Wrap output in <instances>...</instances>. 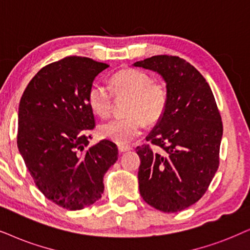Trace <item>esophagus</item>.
I'll use <instances>...</instances> for the list:
<instances>
[{
    "mask_svg": "<svg viewBox=\"0 0 250 250\" xmlns=\"http://www.w3.org/2000/svg\"><path fill=\"white\" fill-rule=\"evenodd\" d=\"M119 152L120 153H123V152H127V151L131 150L130 146H125V145H119Z\"/></svg>",
    "mask_w": 250,
    "mask_h": 250,
    "instance_id": "obj_1",
    "label": "esophagus"
}]
</instances>
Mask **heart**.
<instances>
[{
  "mask_svg": "<svg viewBox=\"0 0 250 250\" xmlns=\"http://www.w3.org/2000/svg\"><path fill=\"white\" fill-rule=\"evenodd\" d=\"M110 90L94 83L87 93L91 109L99 116H107L113 107V96L127 98L125 110L128 115L113 118L99 125L102 137L118 144H128L142 134L145 120L153 123L162 118L167 106V91L163 84L153 82L146 72L137 69H123L112 76Z\"/></svg>",
  "mask_w": 250,
  "mask_h": 250,
  "instance_id": "b5f03b06",
  "label": "heart"
}]
</instances>
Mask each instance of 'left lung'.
<instances>
[{
	"mask_svg": "<svg viewBox=\"0 0 250 250\" xmlns=\"http://www.w3.org/2000/svg\"><path fill=\"white\" fill-rule=\"evenodd\" d=\"M166 83L167 106L146 141L137 146L140 194L154 209L179 212L208 190L219 166L223 123L209 84L179 56L157 55L134 63Z\"/></svg>",
	"mask_w": 250,
	"mask_h": 250,
	"instance_id": "8db88e82",
	"label": "left lung"
}]
</instances>
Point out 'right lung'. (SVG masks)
I'll list each match as a JSON object with an SVG mask.
<instances>
[{
  "mask_svg": "<svg viewBox=\"0 0 250 250\" xmlns=\"http://www.w3.org/2000/svg\"><path fill=\"white\" fill-rule=\"evenodd\" d=\"M108 64L69 56L43 67L31 80L18 107V150L46 198L82 210L102 197L104 175L118 147L103 140L88 146L94 115L87 93Z\"/></svg>",
  "mask_w": 250,
  "mask_h": 250,
  "instance_id": "add662e5",
  "label": "right lung"
}]
</instances>
